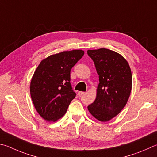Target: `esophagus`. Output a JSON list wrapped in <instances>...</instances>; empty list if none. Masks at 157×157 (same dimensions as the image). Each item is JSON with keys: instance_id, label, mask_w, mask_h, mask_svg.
I'll return each mask as SVG.
<instances>
[{"instance_id": "34e87169", "label": "esophagus", "mask_w": 157, "mask_h": 157, "mask_svg": "<svg viewBox=\"0 0 157 157\" xmlns=\"http://www.w3.org/2000/svg\"><path fill=\"white\" fill-rule=\"evenodd\" d=\"M84 94H85L84 92H78V94L79 96H82V95H83Z\"/></svg>"}]
</instances>
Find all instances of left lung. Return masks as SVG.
<instances>
[{"label":"left lung","mask_w":157,"mask_h":157,"mask_svg":"<svg viewBox=\"0 0 157 157\" xmlns=\"http://www.w3.org/2000/svg\"><path fill=\"white\" fill-rule=\"evenodd\" d=\"M99 78L95 101L87 107L93 117L107 122L120 113L130 97L132 77L126 59L105 48L88 49Z\"/></svg>","instance_id":"obj_1"}]
</instances>
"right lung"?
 <instances>
[{
  "instance_id": "1",
  "label": "right lung",
  "mask_w": 157,
  "mask_h": 157,
  "mask_svg": "<svg viewBox=\"0 0 157 157\" xmlns=\"http://www.w3.org/2000/svg\"><path fill=\"white\" fill-rule=\"evenodd\" d=\"M84 55L75 49L52 54L41 60L30 83V95L40 116L55 122L64 115L76 93L70 84V70Z\"/></svg>"
}]
</instances>
